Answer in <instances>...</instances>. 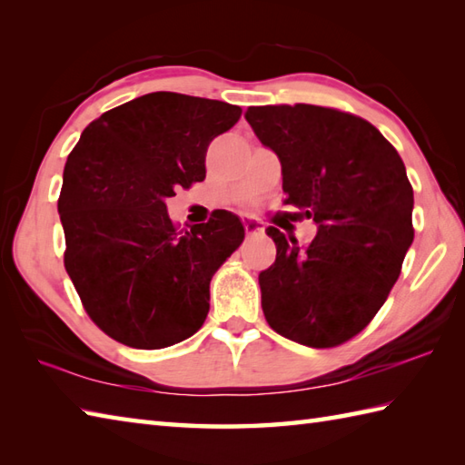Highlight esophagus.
Listing matches in <instances>:
<instances>
[{"label": "esophagus", "mask_w": 465, "mask_h": 465, "mask_svg": "<svg viewBox=\"0 0 465 465\" xmlns=\"http://www.w3.org/2000/svg\"><path fill=\"white\" fill-rule=\"evenodd\" d=\"M243 227H245V233H248V235H258V233L263 232L262 223L258 220H253V217H250V215L243 217Z\"/></svg>", "instance_id": "obj_1"}]
</instances>
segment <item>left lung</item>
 Wrapping results in <instances>:
<instances>
[{
	"mask_svg": "<svg viewBox=\"0 0 465 465\" xmlns=\"http://www.w3.org/2000/svg\"><path fill=\"white\" fill-rule=\"evenodd\" d=\"M245 120L280 157L283 203L318 225L308 245L265 230L278 253L260 273L263 315L283 338L333 348L373 320L400 278L413 242L406 165L370 122L331 107H248Z\"/></svg>",
	"mask_w": 465,
	"mask_h": 465,
	"instance_id": "8db88e82",
	"label": "left lung"
}]
</instances>
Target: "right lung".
Returning a JSON list of instances; mask_svg holds the SVG:
<instances>
[{"label":"right lung","mask_w":465,"mask_h":465,"mask_svg":"<svg viewBox=\"0 0 465 465\" xmlns=\"http://www.w3.org/2000/svg\"><path fill=\"white\" fill-rule=\"evenodd\" d=\"M240 115L225 102L153 92L97 117L69 153L57 200L64 263L115 341L162 350L205 322L212 275L240 248L243 223L222 210L182 232L165 200L205 180L207 145Z\"/></svg>","instance_id":"right-lung-1"}]
</instances>
